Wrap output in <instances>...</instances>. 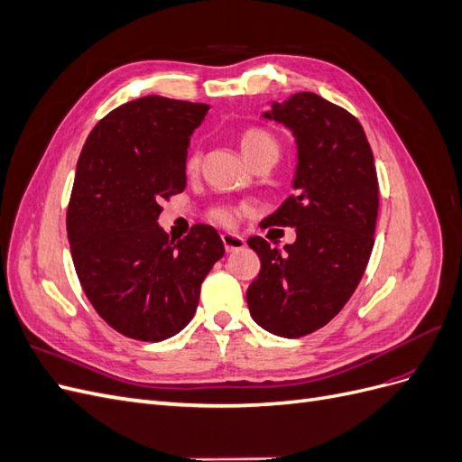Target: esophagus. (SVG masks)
Segmentation results:
<instances>
[{
    "label": "esophagus",
    "mask_w": 462,
    "mask_h": 462,
    "mask_svg": "<svg viewBox=\"0 0 462 462\" xmlns=\"http://www.w3.org/2000/svg\"><path fill=\"white\" fill-rule=\"evenodd\" d=\"M221 241L223 246H226L227 253H235V250H243L245 248V239L241 235H235V233H223L221 235Z\"/></svg>",
    "instance_id": "34e87169"
}]
</instances>
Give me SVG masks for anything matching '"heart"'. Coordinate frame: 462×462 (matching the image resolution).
<instances>
[{"label":"heart","instance_id":"1","mask_svg":"<svg viewBox=\"0 0 462 462\" xmlns=\"http://www.w3.org/2000/svg\"><path fill=\"white\" fill-rule=\"evenodd\" d=\"M241 152L243 156L248 160L250 165H254L258 162H277L279 158V143L277 138L263 127H248L241 133L239 138ZM200 165V152L199 150H190L189 158H187V170L194 171ZM212 219L217 223H231L235 217V209L229 206H219L212 209Z\"/></svg>","mask_w":462,"mask_h":462}]
</instances>
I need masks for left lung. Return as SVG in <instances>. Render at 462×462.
Returning a JSON list of instances; mask_svg holds the SVG:
<instances>
[{"mask_svg": "<svg viewBox=\"0 0 462 462\" xmlns=\"http://www.w3.org/2000/svg\"><path fill=\"white\" fill-rule=\"evenodd\" d=\"M265 119L297 141L295 194L262 227H295L285 250L250 236L262 268L246 291L250 316L279 337L324 328L353 297L374 248L380 189L374 153L355 116L314 92L272 104Z\"/></svg>", "mask_w": 462, "mask_h": 462, "instance_id": "obj_1", "label": "left lung"}]
</instances>
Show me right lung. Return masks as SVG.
<instances>
[{"label": "right lung", "mask_w": 462, "mask_h": 462, "mask_svg": "<svg viewBox=\"0 0 462 462\" xmlns=\"http://www.w3.org/2000/svg\"><path fill=\"white\" fill-rule=\"evenodd\" d=\"M208 104L144 96L116 107L82 146L67 209L79 282L125 337L158 343L197 312L200 285L226 254L214 227L170 239L162 200L187 187V148Z\"/></svg>", "instance_id": "right-lung-1"}]
</instances>
